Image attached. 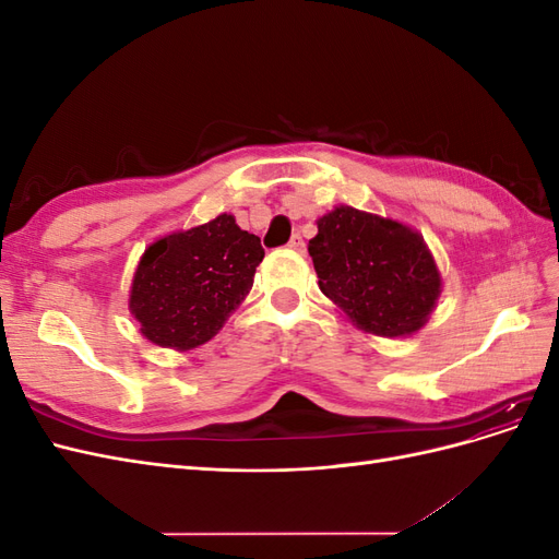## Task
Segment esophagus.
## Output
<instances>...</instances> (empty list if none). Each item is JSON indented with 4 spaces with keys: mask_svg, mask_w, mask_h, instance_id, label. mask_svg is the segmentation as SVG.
Here are the masks:
<instances>
[{
    "mask_svg": "<svg viewBox=\"0 0 559 559\" xmlns=\"http://www.w3.org/2000/svg\"><path fill=\"white\" fill-rule=\"evenodd\" d=\"M289 249H294L298 253H306V240H302L300 235H294V238L289 240Z\"/></svg>",
    "mask_w": 559,
    "mask_h": 559,
    "instance_id": "esophagus-1",
    "label": "esophagus"
}]
</instances>
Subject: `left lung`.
I'll list each match as a JSON object with an SVG mask.
<instances>
[{
    "label": "left lung",
    "instance_id": "obj_1",
    "mask_svg": "<svg viewBox=\"0 0 559 559\" xmlns=\"http://www.w3.org/2000/svg\"><path fill=\"white\" fill-rule=\"evenodd\" d=\"M308 251L321 294L364 333H417L443 292L421 233L396 218L337 205L317 218Z\"/></svg>",
    "mask_w": 559,
    "mask_h": 559
}]
</instances>
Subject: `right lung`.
<instances>
[{
	"label": "right lung",
	"mask_w": 559,
	"mask_h": 559,
	"mask_svg": "<svg viewBox=\"0 0 559 559\" xmlns=\"http://www.w3.org/2000/svg\"><path fill=\"white\" fill-rule=\"evenodd\" d=\"M263 257L261 240L235 224L233 214L163 235L134 267L128 310L148 343L195 349L240 308Z\"/></svg>",
	"instance_id": "obj_1"
}]
</instances>
